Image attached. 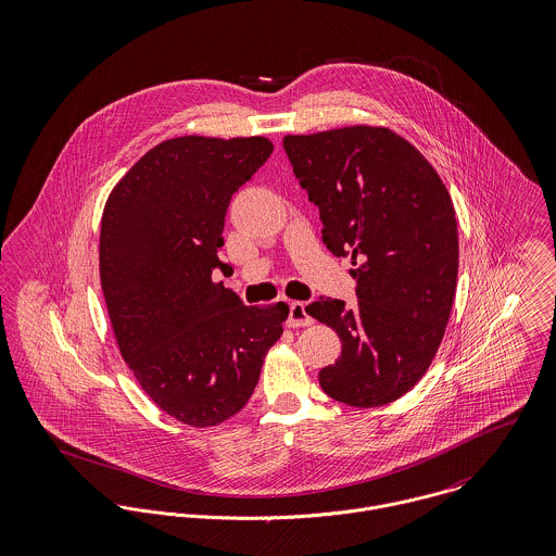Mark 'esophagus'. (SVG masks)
Here are the masks:
<instances>
[{
	"instance_id": "34e87169",
	"label": "esophagus",
	"mask_w": 556,
	"mask_h": 556,
	"mask_svg": "<svg viewBox=\"0 0 556 556\" xmlns=\"http://www.w3.org/2000/svg\"><path fill=\"white\" fill-rule=\"evenodd\" d=\"M311 323H313V317L308 315L306 304L293 302V304L289 306V318H287V325H289V327H306V325H311Z\"/></svg>"
}]
</instances>
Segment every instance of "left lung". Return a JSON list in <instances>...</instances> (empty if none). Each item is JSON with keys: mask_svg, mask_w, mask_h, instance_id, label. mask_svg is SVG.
<instances>
[{"mask_svg": "<svg viewBox=\"0 0 556 556\" xmlns=\"http://www.w3.org/2000/svg\"><path fill=\"white\" fill-rule=\"evenodd\" d=\"M282 146L318 207L323 241L355 265L357 304L320 298L306 308L342 340L318 383L349 406L388 404L426 375L450 320L458 280L452 197L390 128L287 135Z\"/></svg>", "mask_w": 556, "mask_h": 556, "instance_id": "8db88e82", "label": "left lung"}]
</instances>
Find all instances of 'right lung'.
<instances>
[{
  "instance_id": "1",
  "label": "right lung",
  "mask_w": 556,
  "mask_h": 556,
  "mask_svg": "<svg viewBox=\"0 0 556 556\" xmlns=\"http://www.w3.org/2000/svg\"><path fill=\"white\" fill-rule=\"evenodd\" d=\"M265 137L162 141L113 188L100 227V282L122 357L164 413L218 426L252 396L289 317L214 282L231 197L271 156Z\"/></svg>"
}]
</instances>
